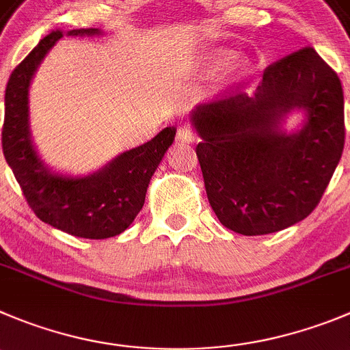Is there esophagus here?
<instances>
[{
    "label": "esophagus",
    "mask_w": 350,
    "mask_h": 350,
    "mask_svg": "<svg viewBox=\"0 0 350 350\" xmlns=\"http://www.w3.org/2000/svg\"><path fill=\"white\" fill-rule=\"evenodd\" d=\"M176 139L179 143H195L197 142V133H195V129L190 124H183L178 129V133H176Z\"/></svg>",
    "instance_id": "esophagus-1"
}]
</instances>
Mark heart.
<instances>
[{"instance_id": "heart-1", "label": "heart", "mask_w": 350, "mask_h": 350, "mask_svg": "<svg viewBox=\"0 0 350 350\" xmlns=\"http://www.w3.org/2000/svg\"><path fill=\"white\" fill-rule=\"evenodd\" d=\"M228 58H230V51L219 50V51H215V53H212L211 57L207 58L205 65H207L211 70H217V68H221L224 64H226Z\"/></svg>"}]
</instances>
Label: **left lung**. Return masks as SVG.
Here are the masks:
<instances>
[{"label":"left lung","mask_w":350,"mask_h":350,"mask_svg":"<svg viewBox=\"0 0 350 350\" xmlns=\"http://www.w3.org/2000/svg\"><path fill=\"white\" fill-rule=\"evenodd\" d=\"M295 108L306 122L286 135L281 122ZM191 122L217 219L245 237L269 234L306 219L321 200L344 152V91L337 72L306 46L271 64L252 98L197 107Z\"/></svg>","instance_id":"1"}]
</instances>
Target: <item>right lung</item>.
I'll return each instance as SVG.
<instances>
[{
    "instance_id": "right-lung-1",
    "label": "right lung",
    "mask_w": 350,
    "mask_h": 350,
    "mask_svg": "<svg viewBox=\"0 0 350 350\" xmlns=\"http://www.w3.org/2000/svg\"><path fill=\"white\" fill-rule=\"evenodd\" d=\"M98 29H72L67 36H94ZM64 38L51 31L15 67L5 91L1 145L29 207L42 223L90 240L116 237L135 221L145 204L153 172L172 145L176 127H165L138 148L127 150L90 176L51 172L36 152L29 131V86L42 58Z\"/></svg>"
}]
</instances>
